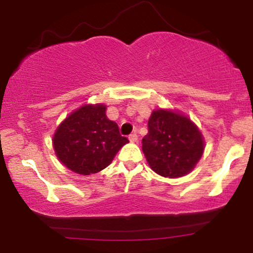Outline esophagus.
Masks as SVG:
<instances>
[{"label":"esophagus","instance_id":"1","mask_svg":"<svg viewBox=\"0 0 253 253\" xmlns=\"http://www.w3.org/2000/svg\"><path fill=\"white\" fill-rule=\"evenodd\" d=\"M128 139H129L130 143H135V141L138 140V135H136L135 133H132V134L128 136Z\"/></svg>","mask_w":253,"mask_h":253}]
</instances>
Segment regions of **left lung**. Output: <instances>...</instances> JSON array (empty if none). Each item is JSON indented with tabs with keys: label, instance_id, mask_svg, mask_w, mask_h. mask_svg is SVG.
<instances>
[{
	"label": "left lung",
	"instance_id": "1",
	"mask_svg": "<svg viewBox=\"0 0 253 253\" xmlns=\"http://www.w3.org/2000/svg\"><path fill=\"white\" fill-rule=\"evenodd\" d=\"M143 152L158 175L177 178L188 175L205 150L202 133L189 118L172 109H156L147 123Z\"/></svg>",
	"mask_w": 253,
	"mask_h": 253
}]
</instances>
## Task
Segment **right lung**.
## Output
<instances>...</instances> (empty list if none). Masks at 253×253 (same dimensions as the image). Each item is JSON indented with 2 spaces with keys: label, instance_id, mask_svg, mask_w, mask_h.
Listing matches in <instances>:
<instances>
[{
  "label": "right lung",
  "instance_id": "add662e5",
  "mask_svg": "<svg viewBox=\"0 0 253 253\" xmlns=\"http://www.w3.org/2000/svg\"><path fill=\"white\" fill-rule=\"evenodd\" d=\"M106 104H84L57 127L52 139L62 164L80 175H90L112 163L128 139L106 115Z\"/></svg>",
  "mask_w": 253,
  "mask_h": 253
}]
</instances>
